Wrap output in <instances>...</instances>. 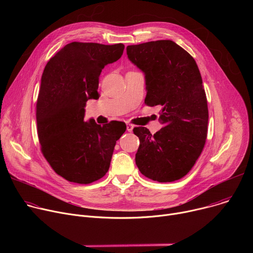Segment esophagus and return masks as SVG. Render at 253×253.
<instances>
[{"label": "esophagus", "mask_w": 253, "mask_h": 253, "mask_svg": "<svg viewBox=\"0 0 253 253\" xmlns=\"http://www.w3.org/2000/svg\"><path fill=\"white\" fill-rule=\"evenodd\" d=\"M126 126H127V131H128V132H132V130H133L134 126H133L132 124H130V123H127V124H126Z\"/></svg>", "instance_id": "34e87169"}]
</instances>
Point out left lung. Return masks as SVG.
<instances>
[{
    "mask_svg": "<svg viewBox=\"0 0 253 253\" xmlns=\"http://www.w3.org/2000/svg\"><path fill=\"white\" fill-rule=\"evenodd\" d=\"M130 62L145 77L148 106H161L154 135L146 127L133 129L140 145L135 162L154 181L172 182L185 176L200 156L207 137L208 108L195 60L170 40L126 48Z\"/></svg>",
    "mask_w": 253,
    "mask_h": 253,
    "instance_id": "1",
    "label": "left lung"
}]
</instances>
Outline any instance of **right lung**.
Segmentation results:
<instances>
[{
  "label": "right lung",
  "mask_w": 253,
  "mask_h": 253,
  "mask_svg": "<svg viewBox=\"0 0 253 253\" xmlns=\"http://www.w3.org/2000/svg\"><path fill=\"white\" fill-rule=\"evenodd\" d=\"M123 44L73 42L47 63L37 101V127L42 152L54 171L70 182L89 184L110 167L116 141L126 131L123 122L99 125L85 120L90 99H99V77L116 62Z\"/></svg>",
  "instance_id": "add662e5"
}]
</instances>
